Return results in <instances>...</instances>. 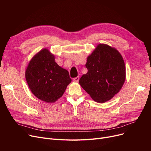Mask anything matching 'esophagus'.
<instances>
[{"mask_svg":"<svg viewBox=\"0 0 151 151\" xmlns=\"http://www.w3.org/2000/svg\"><path fill=\"white\" fill-rule=\"evenodd\" d=\"M79 80H80V77L79 76H77V77H76V78H73V81L74 82H78V81H79Z\"/></svg>","mask_w":151,"mask_h":151,"instance_id":"1","label":"esophagus"}]
</instances>
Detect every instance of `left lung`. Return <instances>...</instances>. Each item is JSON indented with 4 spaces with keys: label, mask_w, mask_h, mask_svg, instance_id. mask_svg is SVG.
Listing matches in <instances>:
<instances>
[{
    "label": "left lung",
    "mask_w": 151,
    "mask_h": 151,
    "mask_svg": "<svg viewBox=\"0 0 151 151\" xmlns=\"http://www.w3.org/2000/svg\"><path fill=\"white\" fill-rule=\"evenodd\" d=\"M88 73L79 83L96 102L103 104L111 99L124 84L125 65L121 53L106 44L97 45L87 58Z\"/></svg>",
    "instance_id": "left-lung-1"
}]
</instances>
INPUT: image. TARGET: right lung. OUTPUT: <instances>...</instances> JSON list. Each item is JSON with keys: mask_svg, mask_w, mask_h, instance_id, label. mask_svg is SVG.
<instances>
[{"mask_svg": "<svg viewBox=\"0 0 151 151\" xmlns=\"http://www.w3.org/2000/svg\"><path fill=\"white\" fill-rule=\"evenodd\" d=\"M29 88L34 96L46 103H54L71 82L68 71L55 62V56L43 48L29 61L25 72Z\"/></svg>", "mask_w": 151, "mask_h": 151, "instance_id": "obj_1", "label": "right lung"}]
</instances>
